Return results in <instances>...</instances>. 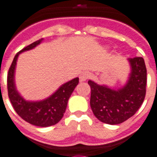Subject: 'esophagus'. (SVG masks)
I'll return each mask as SVG.
<instances>
[{
    "instance_id": "1",
    "label": "esophagus",
    "mask_w": 157,
    "mask_h": 157,
    "mask_svg": "<svg viewBox=\"0 0 157 157\" xmlns=\"http://www.w3.org/2000/svg\"><path fill=\"white\" fill-rule=\"evenodd\" d=\"M90 77V72L88 71H82L80 75V81H86L87 79H89Z\"/></svg>"
}]
</instances>
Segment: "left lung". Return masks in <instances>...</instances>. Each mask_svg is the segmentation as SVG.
I'll list each match as a JSON object with an SVG mask.
<instances>
[{
    "label": "left lung",
    "mask_w": 157,
    "mask_h": 157,
    "mask_svg": "<svg viewBox=\"0 0 157 157\" xmlns=\"http://www.w3.org/2000/svg\"><path fill=\"white\" fill-rule=\"evenodd\" d=\"M132 71L123 88L113 90L89 81L90 107L94 116L105 124H119L136 113L146 95L147 68L142 57L129 58Z\"/></svg>",
    "instance_id": "8db88e82"
}]
</instances>
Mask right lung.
Wrapping results in <instances>:
<instances>
[{
    "label": "right lung",
    "mask_w": 157,
    "mask_h": 157,
    "mask_svg": "<svg viewBox=\"0 0 157 157\" xmlns=\"http://www.w3.org/2000/svg\"><path fill=\"white\" fill-rule=\"evenodd\" d=\"M43 39L33 42L16 53L9 68L7 75L8 96L12 106L18 115L25 121L38 127H49L55 125L62 119L65 113L67 101L74 89L79 83L76 78L63 84L54 94L42 101L29 102L23 99L15 86L14 74L18 56L20 52L30 50L39 44Z\"/></svg>",
    "instance_id": "add662e5"
}]
</instances>
